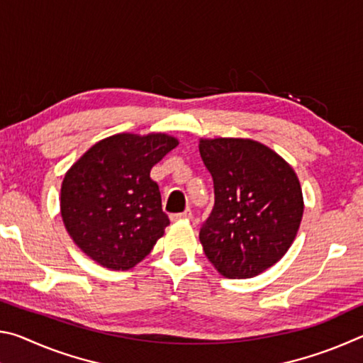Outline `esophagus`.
Returning a JSON list of instances; mask_svg holds the SVG:
<instances>
[{"label":"esophagus","mask_w":363,"mask_h":363,"mask_svg":"<svg viewBox=\"0 0 363 363\" xmlns=\"http://www.w3.org/2000/svg\"><path fill=\"white\" fill-rule=\"evenodd\" d=\"M192 210H186L179 214H171V220H182V219H192Z\"/></svg>","instance_id":"34e87169"}]
</instances>
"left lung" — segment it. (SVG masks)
I'll return each instance as SVG.
<instances>
[{
	"instance_id": "1",
	"label": "left lung",
	"mask_w": 363,
	"mask_h": 363,
	"mask_svg": "<svg viewBox=\"0 0 363 363\" xmlns=\"http://www.w3.org/2000/svg\"><path fill=\"white\" fill-rule=\"evenodd\" d=\"M214 208L200 229L208 259L227 279H251L285 256L304 213L296 173L253 139H200Z\"/></svg>"
}]
</instances>
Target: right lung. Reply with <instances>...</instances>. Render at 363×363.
<instances>
[{"label": "right lung", "instance_id": "add662e5", "mask_svg": "<svg viewBox=\"0 0 363 363\" xmlns=\"http://www.w3.org/2000/svg\"><path fill=\"white\" fill-rule=\"evenodd\" d=\"M177 144L164 133H120L72 164L60 187V216L86 256L128 270L150 253L169 224L150 169Z\"/></svg>", "mask_w": 363, "mask_h": 363}]
</instances>
